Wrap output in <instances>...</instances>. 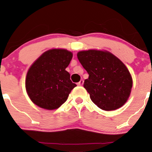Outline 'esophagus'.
<instances>
[{"label":"esophagus","instance_id":"1","mask_svg":"<svg viewBox=\"0 0 152 152\" xmlns=\"http://www.w3.org/2000/svg\"><path fill=\"white\" fill-rule=\"evenodd\" d=\"M83 84H84V81L83 80H81L80 82H78L77 85H79V86H82V85H83Z\"/></svg>","mask_w":152,"mask_h":152}]
</instances>
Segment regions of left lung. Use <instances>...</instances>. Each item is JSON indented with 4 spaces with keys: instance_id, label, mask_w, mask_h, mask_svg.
I'll list each match as a JSON object with an SVG mask.
<instances>
[{
    "instance_id": "obj_1",
    "label": "left lung",
    "mask_w": 152,
    "mask_h": 152,
    "mask_svg": "<svg viewBox=\"0 0 152 152\" xmlns=\"http://www.w3.org/2000/svg\"><path fill=\"white\" fill-rule=\"evenodd\" d=\"M77 57L89 74L84 87L92 102L107 111L121 107L132 87V78L126 65L107 50H82Z\"/></svg>"
}]
</instances>
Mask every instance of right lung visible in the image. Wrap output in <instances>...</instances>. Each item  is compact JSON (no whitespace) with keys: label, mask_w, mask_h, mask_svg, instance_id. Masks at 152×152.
I'll return each instance as SVG.
<instances>
[{"label":"right lung","mask_w":152,"mask_h":152,"mask_svg":"<svg viewBox=\"0 0 152 152\" xmlns=\"http://www.w3.org/2000/svg\"><path fill=\"white\" fill-rule=\"evenodd\" d=\"M73 53L54 48L44 52L27 72L26 89L31 102L45 110H55L67 101L76 84L65 70Z\"/></svg>","instance_id":"1"}]
</instances>
